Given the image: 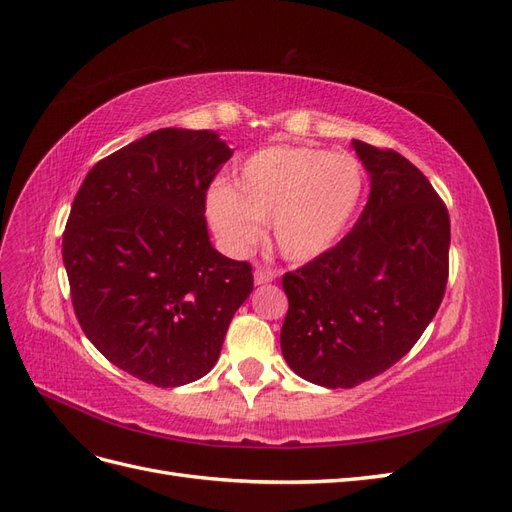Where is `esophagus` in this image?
Here are the masks:
<instances>
[{
    "label": "esophagus",
    "instance_id": "1",
    "mask_svg": "<svg viewBox=\"0 0 512 512\" xmlns=\"http://www.w3.org/2000/svg\"><path fill=\"white\" fill-rule=\"evenodd\" d=\"M273 277H275V273H273L271 269H265V267H256V271H254V284H256V286L269 284V282H273Z\"/></svg>",
    "mask_w": 512,
    "mask_h": 512
}]
</instances>
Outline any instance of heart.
Instances as JSON below:
<instances>
[{
  "mask_svg": "<svg viewBox=\"0 0 512 512\" xmlns=\"http://www.w3.org/2000/svg\"><path fill=\"white\" fill-rule=\"evenodd\" d=\"M365 196L363 164L350 153L309 145H269L252 153L230 185L207 196L213 230L247 250L271 218L273 243L290 262H312L344 239Z\"/></svg>",
  "mask_w": 512,
  "mask_h": 512,
  "instance_id": "obj_1",
  "label": "heart"
}]
</instances>
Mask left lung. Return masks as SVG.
I'll return each instance as SVG.
<instances>
[{
  "instance_id": "8db88e82",
  "label": "left lung",
  "mask_w": 512,
  "mask_h": 512,
  "mask_svg": "<svg viewBox=\"0 0 512 512\" xmlns=\"http://www.w3.org/2000/svg\"><path fill=\"white\" fill-rule=\"evenodd\" d=\"M352 147L371 185L361 218L331 252L282 277L284 359L327 389H352L406 356L448 280L451 220L427 177L393 149Z\"/></svg>"
}]
</instances>
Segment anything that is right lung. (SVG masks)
<instances>
[{
    "mask_svg": "<svg viewBox=\"0 0 512 512\" xmlns=\"http://www.w3.org/2000/svg\"><path fill=\"white\" fill-rule=\"evenodd\" d=\"M230 156L211 130L162 128L100 160L70 209L61 254L81 329L162 389L209 374L254 290L250 262L207 232V190Z\"/></svg>",
    "mask_w": 512,
    "mask_h": 512,
    "instance_id": "add662e5",
    "label": "right lung"
}]
</instances>
